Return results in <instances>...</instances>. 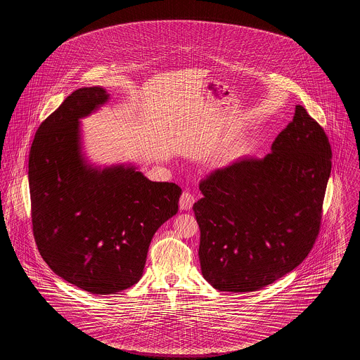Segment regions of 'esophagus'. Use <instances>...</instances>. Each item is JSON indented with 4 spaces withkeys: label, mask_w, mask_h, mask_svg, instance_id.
<instances>
[{
    "label": "esophagus",
    "mask_w": 360,
    "mask_h": 360,
    "mask_svg": "<svg viewBox=\"0 0 360 360\" xmlns=\"http://www.w3.org/2000/svg\"><path fill=\"white\" fill-rule=\"evenodd\" d=\"M194 204V195L190 191H184L179 198V207L182 210H190Z\"/></svg>",
    "instance_id": "1"
}]
</instances>
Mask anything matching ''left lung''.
<instances>
[{
  "mask_svg": "<svg viewBox=\"0 0 360 360\" xmlns=\"http://www.w3.org/2000/svg\"><path fill=\"white\" fill-rule=\"evenodd\" d=\"M263 159L243 158L201 181L193 210L200 263L217 290L255 291L290 273L319 236L332 150L323 127L295 106Z\"/></svg>",
  "mask_w": 360,
  "mask_h": 360,
  "instance_id": "obj_1",
  "label": "left lung"
}]
</instances>
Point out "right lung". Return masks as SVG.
<instances>
[{
  "label": "right lung",
  "mask_w": 360,
  "mask_h": 360,
  "mask_svg": "<svg viewBox=\"0 0 360 360\" xmlns=\"http://www.w3.org/2000/svg\"><path fill=\"white\" fill-rule=\"evenodd\" d=\"M103 87L72 91L34 135L28 181L37 250L52 271L91 294L139 282L158 228L182 190L135 167L97 170L81 155L79 119L108 101Z\"/></svg>",
  "instance_id": "obj_1"
}]
</instances>
